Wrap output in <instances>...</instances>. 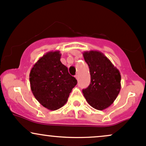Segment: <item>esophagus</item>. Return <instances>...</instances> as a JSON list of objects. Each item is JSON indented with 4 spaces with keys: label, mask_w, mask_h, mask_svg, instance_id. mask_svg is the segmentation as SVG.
Returning a JSON list of instances; mask_svg holds the SVG:
<instances>
[{
    "label": "esophagus",
    "mask_w": 146,
    "mask_h": 146,
    "mask_svg": "<svg viewBox=\"0 0 146 146\" xmlns=\"http://www.w3.org/2000/svg\"><path fill=\"white\" fill-rule=\"evenodd\" d=\"M75 78H76V80H78V74L75 75Z\"/></svg>",
    "instance_id": "1"
}]
</instances>
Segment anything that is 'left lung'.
Segmentation results:
<instances>
[{
  "label": "left lung",
  "instance_id": "obj_1",
  "mask_svg": "<svg viewBox=\"0 0 146 146\" xmlns=\"http://www.w3.org/2000/svg\"><path fill=\"white\" fill-rule=\"evenodd\" d=\"M90 68L91 82L83 93L94 109L103 110L112 105L121 90V74L102 52L96 50L83 53Z\"/></svg>",
  "mask_w": 146,
  "mask_h": 146
}]
</instances>
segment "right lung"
I'll list each match as a JSON object with an SVG mask.
<instances>
[{"mask_svg":"<svg viewBox=\"0 0 146 146\" xmlns=\"http://www.w3.org/2000/svg\"><path fill=\"white\" fill-rule=\"evenodd\" d=\"M61 54L55 50L47 52L29 73L31 90L36 99L45 108L56 110L66 104L77 81L60 62Z\"/></svg>","mask_w":146,"mask_h":146,"instance_id":"1","label":"right lung"}]
</instances>
